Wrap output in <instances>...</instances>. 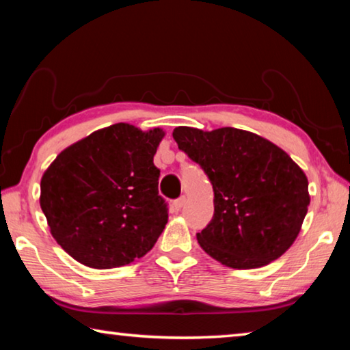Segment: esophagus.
<instances>
[{"label": "esophagus", "instance_id": "34e87169", "mask_svg": "<svg viewBox=\"0 0 350 350\" xmlns=\"http://www.w3.org/2000/svg\"><path fill=\"white\" fill-rule=\"evenodd\" d=\"M183 205H185V198H179L173 202V206H174L176 211H180L183 208Z\"/></svg>", "mask_w": 350, "mask_h": 350}]
</instances>
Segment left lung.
<instances>
[{
	"instance_id": "obj_1",
	"label": "left lung",
	"mask_w": 350,
	"mask_h": 350,
	"mask_svg": "<svg viewBox=\"0 0 350 350\" xmlns=\"http://www.w3.org/2000/svg\"><path fill=\"white\" fill-rule=\"evenodd\" d=\"M173 137L215 191V216L196 234L202 250L232 269L264 267L282 256L310 204L298 163L270 140L238 128L179 126Z\"/></svg>"
}]
</instances>
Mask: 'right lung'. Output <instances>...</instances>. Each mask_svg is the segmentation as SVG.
Masks as SVG:
<instances>
[{"instance_id":"right-lung-1","label":"right lung","mask_w":350,"mask_h":350,"mask_svg":"<svg viewBox=\"0 0 350 350\" xmlns=\"http://www.w3.org/2000/svg\"><path fill=\"white\" fill-rule=\"evenodd\" d=\"M165 137L116 123L58 154L41 177L40 205L51 234L91 269H116L144 258L168 222L159 196L154 154Z\"/></svg>"}]
</instances>
